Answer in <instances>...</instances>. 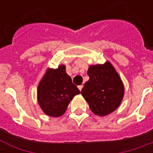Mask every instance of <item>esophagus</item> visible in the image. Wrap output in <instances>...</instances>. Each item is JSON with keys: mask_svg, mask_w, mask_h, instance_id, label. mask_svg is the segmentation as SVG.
Returning <instances> with one entry per match:
<instances>
[{"mask_svg": "<svg viewBox=\"0 0 153 153\" xmlns=\"http://www.w3.org/2000/svg\"><path fill=\"white\" fill-rule=\"evenodd\" d=\"M78 88H79V91H81V90H82V88H83V85H79V86H78Z\"/></svg>", "mask_w": 153, "mask_h": 153, "instance_id": "1", "label": "esophagus"}]
</instances>
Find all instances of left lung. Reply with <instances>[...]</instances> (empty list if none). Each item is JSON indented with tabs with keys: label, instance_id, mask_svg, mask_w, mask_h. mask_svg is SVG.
Masks as SVG:
<instances>
[{
	"label": "left lung",
	"instance_id": "1",
	"mask_svg": "<svg viewBox=\"0 0 153 153\" xmlns=\"http://www.w3.org/2000/svg\"><path fill=\"white\" fill-rule=\"evenodd\" d=\"M89 80L84 83L81 94L95 115L104 116L114 111L124 97V85L110 62L91 65Z\"/></svg>",
	"mask_w": 153,
	"mask_h": 153
}]
</instances>
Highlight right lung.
Masks as SVG:
<instances>
[{"instance_id":"1","label":"right lung","mask_w":153,"mask_h":153,"mask_svg":"<svg viewBox=\"0 0 153 153\" xmlns=\"http://www.w3.org/2000/svg\"><path fill=\"white\" fill-rule=\"evenodd\" d=\"M80 91L65 72V66L49 69L38 88V101L47 115L57 117L65 112L73 97Z\"/></svg>"}]
</instances>
